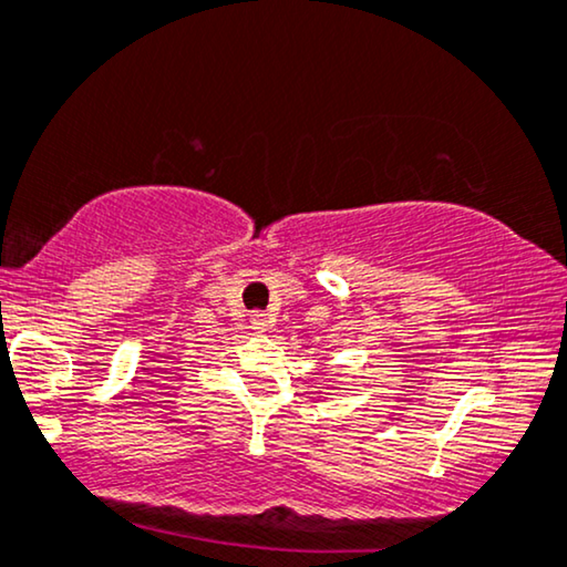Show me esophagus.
I'll return each instance as SVG.
<instances>
[{
  "label": "esophagus",
  "instance_id": "34e87169",
  "mask_svg": "<svg viewBox=\"0 0 567 567\" xmlns=\"http://www.w3.org/2000/svg\"><path fill=\"white\" fill-rule=\"evenodd\" d=\"M251 328H255V331H259V333H265L267 331V316L265 312H251Z\"/></svg>",
  "mask_w": 567,
  "mask_h": 567
}]
</instances>
